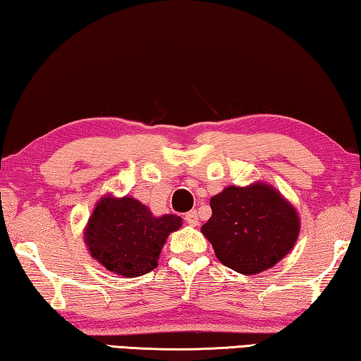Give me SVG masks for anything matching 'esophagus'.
<instances>
[{
	"mask_svg": "<svg viewBox=\"0 0 361 361\" xmlns=\"http://www.w3.org/2000/svg\"><path fill=\"white\" fill-rule=\"evenodd\" d=\"M185 222L188 224V226H192V227H197L198 226V212L197 211H190V212H187L185 214Z\"/></svg>",
	"mask_w": 361,
	"mask_h": 361,
	"instance_id": "34e87169",
	"label": "esophagus"
}]
</instances>
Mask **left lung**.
<instances>
[{"label": "left lung", "instance_id": "obj_1", "mask_svg": "<svg viewBox=\"0 0 361 361\" xmlns=\"http://www.w3.org/2000/svg\"><path fill=\"white\" fill-rule=\"evenodd\" d=\"M209 204L212 216L202 233L217 259L238 274L269 270L296 245L300 230L298 209L274 185H228Z\"/></svg>", "mask_w": 361, "mask_h": 361}]
</instances>
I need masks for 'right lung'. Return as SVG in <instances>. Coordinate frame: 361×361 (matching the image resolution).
<instances>
[{"mask_svg": "<svg viewBox=\"0 0 361 361\" xmlns=\"http://www.w3.org/2000/svg\"><path fill=\"white\" fill-rule=\"evenodd\" d=\"M180 227L179 216L157 217L139 200L107 193L94 206L85 227V243L100 265L134 279L157 269L169 233Z\"/></svg>", "mask_w": 361, "mask_h": 361, "instance_id": "right-lung-1", "label": "right lung"}]
</instances>
